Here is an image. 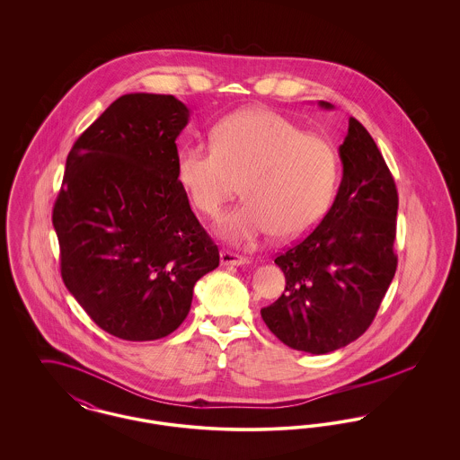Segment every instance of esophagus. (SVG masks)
Wrapping results in <instances>:
<instances>
[{"label":"esophagus","instance_id":"esophagus-1","mask_svg":"<svg viewBox=\"0 0 460 460\" xmlns=\"http://www.w3.org/2000/svg\"><path fill=\"white\" fill-rule=\"evenodd\" d=\"M220 263L222 265H244V263H248V259L236 255V253H231L227 250H222L220 252Z\"/></svg>","mask_w":460,"mask_h":460}]
</instances>
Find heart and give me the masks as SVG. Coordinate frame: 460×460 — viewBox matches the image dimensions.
Wrapping results in <instances>:
<instances>
[{
    "instance_id": "obj_1",
    "label": "heart",
    "mask_w": 460,
    "mask_h": 460,
    "mask_svg": "<svg viewBox=\"0 0 460 460\" xmlns=\"http://www.w3.org/2000/svg\"><path fill=\"white\" fill-rule=\"evenodd\" d=\"M338 172L329 141L269 109L224 117L212 129V145L188 143L175 162L182 191L207 217L219 216L241 181L244 203L217 227L234 246L274 231L281 240L305 236L326 216Z\"/></svg>"
}]
</instances>
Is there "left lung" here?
<instances>
[{
    "mask_svg": "<svg viewBox=\"0 0 460 460\" xmlns=\"http://www.w3.org/2000/svg\"><path fill=\"white\" fill-rule=\"evenodd\" d=\"M321 109L332 110L328 102ZM343 177L324 219L274 262L285 293L261 310L263 323L293 350L323 355L371 326L396 270L398 195L371 134L350 117L340 145Z\"/></svg>",
    "mask_w": 460,
    "mask_h": 460,
    "instance_id": "8db88e82",
    "label": "left lung"
}]
</instances>
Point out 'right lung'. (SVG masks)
Here are the masks:
<instances>
[{"instance_id":"obj_1","label":"right lung","mask_w":460,"mask_h":460,"mask_svg":"<svg viewBox=\"0 0 460 460\" xmlns=\"http://www.w3.org/2000/svg\"><path fill=\"white\" fill-rule=\"evenodd\" d=\"M190 110L129 93L74 143L53 207L66 289L96 326L128 341L171 334L219 250L191 212L175 139Z\"/></svg>"}]
</instances>
